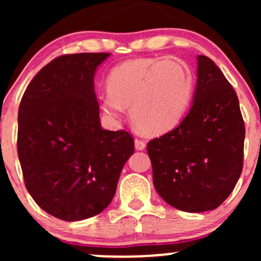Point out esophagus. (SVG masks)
I'll use <instances>...</instances> for the list:
<instances>
[{
	"label": "esophagus",
	"mask_w": 261,
	"mask_h": 261,
	"mask_svg": "<svg viewBox=\"0 0 261 261\" xmlns=\"http://www.w3.org/2000/svg\"><path fill=\"white\" fill-rule=\"evenodd\" d=\"M145 147H146V142H145V141L139 140V139L135 140V148H136L137 151H143V149H145Z\"/></svg>",
	"instance_id": "34e87169"
}]
</instances>
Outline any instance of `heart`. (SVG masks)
I'll list each match as a JSON object with an SVG mask.
<instances>
[{"instance_id": "b5f03b06", "label": "heart", "mask_w": 261, "mask_h": 261, "mask_svg": "<svg viewBox=\"0 0 261 261\" xmlns=\"http://www.w3.org/2000/svg\"><path fill=\"white\" fill-rule=\"evenodd\" d=\"M193 73L174 59L140 58L110 71L101 108L113 118L130 106L133 124L142 134L158 135L174 127L187 112L193 93Z\"/></svg>"}]
</instances>
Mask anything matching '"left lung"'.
Listing matches in <instances>:
<instances>
[{"mask_svg": "<svg viewBox=\"0 0 261 261\" xmlns=\"http://www.w3.org/2000/svg\"><path fill=\"white\" fill-rule=\"evenodd\" d=\"M244 137L234 89L211 59L199 55L196 89L188 115L147 145L157 193L185 212L217 208L241 176Z\"/></svg>", "mask_w": 261, "mask_h": 261, "instance_id": "1", "label": "left lung"}]
</instances>
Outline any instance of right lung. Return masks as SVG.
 <instances>
[{
    "instance_id": "add662e5",
    "label": "right lung",
    "mask_w": 261,
    "mask_h": 261,
    "mask_svg": "<svg viewBox=\"0 0 261 261\" xmlns=\"http://www.w3.org/2000/svg\"><path fill=\"white\" fill-rule=\"evenodd\" d=\"M109 55L54 59L27 87L18 110L17 149L27 190L45 212L68 222L108 207L135 149L127 131L100 125L94 73Z\"/></svg>"
}]
</instances>
